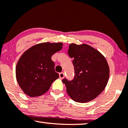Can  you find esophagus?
<instances>
[{"label":"esophagus","instance_id":"34e87169","mask_svg":"<svg viewBox=\"0 0 128 128\" xmlns=\"http://www.w3.org/2000/svg\"><path fill=\"white\" fill-rule=\"evenodd\" d=\"M59 76H60V78L61 79H62V78H64V76H65V75H64V72H60L59 74Z\"/></svg>","mask_w":128,"mask_h":128}]
</instances>
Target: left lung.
Wrapping results in <instances>:
<instances>
[{
	"label": "left lung",
	"mask_w": 128,
	"mask_h": 128,
	"mask_svg": "<svg viewBox=\"0 0 128 128\" xmlns=\"http://www.w3.org/2000/svg\"><path fill=\"white\" fill-rule=\"evenodd\" d=\"M68 53L72 58L74 77L62 80L69 96L76 102L92 101L105 89L110 68L106 59L98 51L87 45L70 44Z\"/></svg>",
	"instance_id": "left-lung-1"
}]
</instances>
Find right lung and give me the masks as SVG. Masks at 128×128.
<instances>
[{"mask_svg": "<svg viewBox=\"0 0 128 128\" xmlns=\"http://www.w3.org/2000/svg\"><path fill=\"white\" fill-rule=\"evenodd\" d=\"M62 43L43 42L36 44L24 52L16 68L18 82L28 96H40L48 91L59 78L54 70L52 57L62 49Z\"/></svg>", "mask_w": 128, "mask_h": 128, "instance_id": "obj_1", "label": "right lung"}]
</instances>
